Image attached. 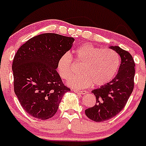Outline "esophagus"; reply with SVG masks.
Segmentation results:
<instances>
[{
	"mask_svg": "<svg viewBox=\"0 0 146 146\" xmlns=\"http://www.w3.org/2000/svg\"><path fill=\"white\" fill-rule=\"evenodd\" d=\"M73 92H76V93H77V94H79V95H85V94L87 93L86 90H81V91L80 90L79 91V90H73Z\"/></svg>",
	"mask_w": 146,
	"mask_h": 146,
	"instance_id": "34e87169",
	"label": "esophagus"
}]
</instances>
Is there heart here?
Segmentation results:
<instances>
[{
	"label": "heart",
	"instance_id": "1",
	"mask_svg": "<svg viewBox=\"0 0 146 146\" xmlns=\"http://www.w3.org/2000/svg\"><path fill=\"white\" fill-rule=\"evenodd\" d=\"M75 54L76 62L82 64L80 68L82 73L67 80L68 85L72 88H87L92 83L95 86H102L114 78L120 65V57L115 51L102 49L90 43L78 47ZM74 67L69 52L63 54L57 64L58 74L63 79L68 78L73 74Z\"/></svg>",
	"mask_w": 146,
	"mask_h": 146
}]
</instances>
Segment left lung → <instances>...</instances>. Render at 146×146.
<instances>
[{
  "label": "left lung",
  "instance_id": "left-lung-1",
  "mask_svg": "<svg viewBox=\"0 0 146 146\" xmlns=\"http://www.w3.org/2000/svg\"><path fill=\"white\" fill-rule=\"evenodd\" d=\"M121 57L118 73L112 80L92 91L96 97L94 107L85 111L91 120L102 122L113 118L126 105L134 86L135 63L132 56L118 46L110 47Z\"/></svg>",
  "mask_w": 146,
  "mask_h": 146
}]
</instances>
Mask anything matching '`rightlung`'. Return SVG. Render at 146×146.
<instances>
[{
	"instance_id": "1",
	"label": "right lung",
	"mask_w": 146,
	"mask_h": 146,
	"mask_svg": "<svg viewBox=\"0 0 146 146\" xmlns=\"http://www.w3.org/2000/svg\"><path fill=\"white\" fill-rule=\"evenodd\" d=\"M74 38L44 33L29 39L17 50L12 69L14 91L29 115L42 120L51 118L66 92L56 69L60 57L71 48Z\"/></svg>"
}]
</instances>
